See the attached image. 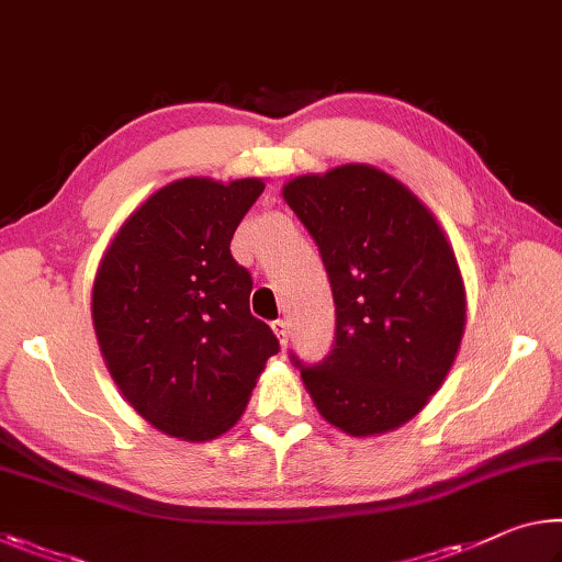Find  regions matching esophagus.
<instances>
[{
  "label": "esophagus",
  "instance_id": "34e87169",
  "mask_svg": "<svg viewBox=\"0 0 562 562\" xmlns=\"http://www.w3.org/2000/svg\"><path fill=\"white\" fill-rule=\"evenodd\" d=\"M272 333L278 335L280 345L284 347V342H288V335H290V327H288V323H284V319H274V323H272Z\"/></svg>",
  "mask_w": 562,
  "mask_h": 562
}]
</instances>
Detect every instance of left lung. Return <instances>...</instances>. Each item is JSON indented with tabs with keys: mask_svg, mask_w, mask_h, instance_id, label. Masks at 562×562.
<instances>
[{
	"mask_svg": "<svg viewBox=\"0 0 562 562\" xmlns=\"http://www.w3.org/2000/svg\"><path fill=\"white\" fill-rule=\"evenodd\" d=\"M282 198L315 239L335 300L327 358L290 360L327 423L350 435L393 430L420 413L458 355L456 255L425 204L375 167L297 177Z\"/></svg>",
	"mask_w": 562,
	"mask_h": 562,
	"instance_id": "obj_1",
	"label": "left lung"
}]
</instances>
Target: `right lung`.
<instances>
[{"label":"right lung","instance_id":"obj_1","mask_svg":"<svg viewBox=\"0 0 562 562\" xmlns=\"http://www.w3.org/2000/svg\"><path fill=\"white\" fill-rule=\"evenodd\" d=\"M262 190L260 180L167 184L124 222L97 272L92 317L110 375L172 438L229 430L280 352L249 313L252 274L229 252Z\"/></svg>","mask_w":562,"mask_h":562}]
</instances>
